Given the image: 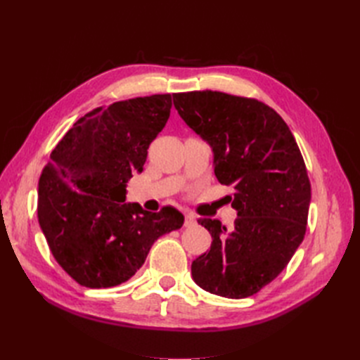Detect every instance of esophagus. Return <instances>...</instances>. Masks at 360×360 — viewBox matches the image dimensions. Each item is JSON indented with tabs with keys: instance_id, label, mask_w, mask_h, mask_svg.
I'll return each mask as SVG.
<instances>
[{
	"instance_id": "1",
	"label": "esophagus",
	"mask_w": 360,
	"mask_h": 360,
	"mask_svg": "<svg viewBox=\"0 0 360 360\" xmlns=\"http://www.w3.org/2000/svg\"><path fill=\"white\" fill-rule=\"evenodd\" d=\"M195 224H197V219H195V216L192 213H186V216H184V225H186V226H193Z\"/></svg>"
}]
</instances>
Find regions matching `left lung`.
I'll list each match as a JSON object with an SVG mask.
<instances>
[{
  "mask_svg": "<svg viewBox=\"0 0 360 360\" xmlns=\"http://www.w3.org/2000/svg\"><path fill=\"white\" fill-rule=\"evenodd\" d=\"M186 124L214 153V176L233 186L231 231L198 219L212 246L192 263L197 284L230 299L254 296L270 284L307 233L311 181L291 130L269 105L222 91L172 94Z\"/></svg>",
  "mask_w": 360,
  "mask_h": 360,
  "instance_id": "8db88e82",
  "label": "left lung"
}]
</instances>
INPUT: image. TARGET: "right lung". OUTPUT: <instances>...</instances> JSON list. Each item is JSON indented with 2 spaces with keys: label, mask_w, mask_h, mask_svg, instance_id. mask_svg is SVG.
<instances>
[{
  "label": "right lung",
  "mask_w": 360,
  "mask_h": 360,
  "mask_svg": "<svg viewBox=\"0 0 360 360\" xmlns=\"http://www.w3.org/2000/svg\"><path fill=\"white\" fill-rule=\"evenodd\" d=\"M171 106V94L99 106L52 150L39 180L37 217L53 258L79 285L123 284L160 236L181 228L184 217L172 205L151 213L124 202L126 183L143 171Z\"/></svg>",
  "instance_id": "1"
}]
</instances>
